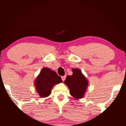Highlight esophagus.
<instances>
[{
  "instance_id": "34e87169",
  "label": "esophagus",
  "mask_w": 126,
  "mask_h": 126,
  "mask_svg": "<svg viewBox=\"0 0 126 126\" xmlns=\"http://www.w3.org/2000/svg\"><path fill=\"white\" fill-rule=\"evenodd\" d=\"M65 79H66V76H62V79L63 81H64Z\"/></svg>"
}]
</instances>
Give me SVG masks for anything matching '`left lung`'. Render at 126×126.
<instances>
[{"label": "left lung", "instance_id": "1", "mask_svg": "<svg viewBox=\"0 0 126 126\" xmlns=\"http://www.w3.org/2000/svg\"><path fill=\"white\" fill-rule=\"evenodd\" d=\"M73 74L67 76L64 83L70 90V94L75 99H79L84 96L88 86V80L79 69H72Z\"/></svg>", "mask_w": 126, "mask_h": 126}]
</instances>
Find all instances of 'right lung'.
<instances>
[{
    "label": "right lung",
    "instance_id": "obj_1",
    "mask_svg": "<svg viewBox=\"0 0 126 126\" xmlns=\"http://www.w3.org/2000/svg\"><path fill=\"white\" fill-rule=\"evenodd\" d=\"M62 82L61 77L56 72L50 68L44 67L35 78L34 85L40 97L45 98L51 94L52 88L55 85Z\"/></svg>",
    "mask_w": 126,
    "mask_h": 126
}]
</instances>
